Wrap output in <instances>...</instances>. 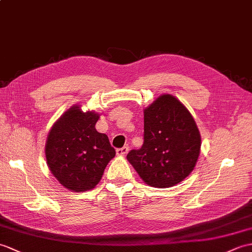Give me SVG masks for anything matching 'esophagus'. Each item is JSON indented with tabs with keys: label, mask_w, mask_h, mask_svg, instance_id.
Wrapping results in <instances>:
<instances>
[{
	"label": "esophagus",
	"mask_w": 252,
	"mask_h": 252,
	"mask_svg": "<svg viewBox=\"0 0 252 252\" xmlns=\"http://www.w3.org/2000/svg\"><path fill=\"white\" fill-rule=\"evenodd\" d=\"M127 151H128L127 146H124V147H122V148L117 149L116 153H117V155H118V156H126L127 154Z\"/></svg>",
	"instance_id": "1"
}]
</instances>
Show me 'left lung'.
Returning a JSON list of instances; mask_svg holds the SVG:
<instances>
[{
  "instance_id": "1",
  "label": "left lung",
  "mask_w": 252,
  "mask_h": 252,
  "mask_svg": "<svg viewBox=\"0 0 252 252\" xmlns=\"http://www.w3.org/2000/svg\"><path fill=\"white\" fill-rule=\"evenodd\" d=\"M200 148V132L189 110L164 94L144 110V144L126 158L146 184L168 188L193 171Z\"/></svg>"
}]
</instances>
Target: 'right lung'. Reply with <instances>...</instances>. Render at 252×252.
Listing matches in <instances>:
<instances>
[{
    "label": "right lung",
    "mask_w": 252,
    "mask_h": 252,
    "mask_svg": "<svg viewBox=\"0 0 252 252\" xmlns=\"http://www.w3.org/2000/svg\"><path fill=\"white\" fill-rule=\"evenodd\" d=\"M99 116L73 106L58 120L47 137L45 154L51 173L75 192L90 190L116 156L106 134L95 128Z\"/></svg>",
    "instance_id": "obj_1"
}]
</instances>
